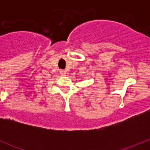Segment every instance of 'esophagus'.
I'll return each instance as SVG.
<instances>
[{"label":"esophagus","mask_w":150,"mask_h":150,"mask_svg":"<svg viewBox=\"0 0 150 150\" xmlns=\"http://www.w3.org/2000/svg\"><path fill=\"white\" fill-rule=\"evenodd\" d=\"M59 72L62 75H63V76L66 75V71L64 70V69H61V70L59 71Z\"/></svg>","instance_id":"34e87169"}]
</instances>
